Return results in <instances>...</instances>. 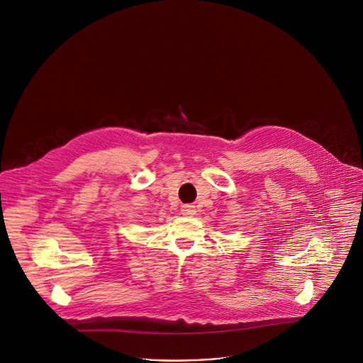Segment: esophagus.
Instances as JSON below:
<instances>
[{"label": "esophagus", "instance_id": "1", "mask_svg": "<svg viewBox=\"0 0 363 363\" xmlns=\"http://www.w3.org/2000/svg\"><path fill=\"white\" fill-rule=\"evenodd\" d=\"M181 211H182V214H184V216H195V213H196L195 206H194V205H189V203H186V205H182Z\"/></svg>", "mask_w": 363, "mask_h": 363}]
</instances>
